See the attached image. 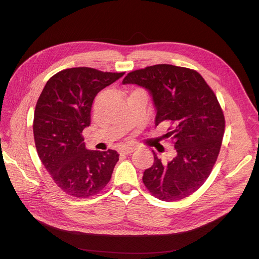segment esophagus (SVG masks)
Listing matches in <instances>:
<instances>
[{
  "mask_svg": "<svg viewBox=\"0 0 259 259\" xmlns=\"http://www.w3.org/2000/svg\"><path fill=\"white\" fill-rule=\"evenodd\" d=\"M134 147H131V146H126V147H122L119 149V153L120 154H129L131 152L134 151Z\"/></svg>",
  "mask_w": 259,
  "mask_h": 259,
  "instance_id": "obj_1",
  "label": "esophagus"
}]
</instances>
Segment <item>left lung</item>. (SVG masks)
<instances>
[{
  "mask_svg": "<svg viewBox=\"0 0 259 259\" xmlns=\"http://www.w3.org/2000/svg\"><path fill=\"white\" fill-rule=\"evenodd\" d=\"M122 83L150 91L156 126L170 124L165 138L176 155L162 162L152 151L154 162L143 176L148 191L165 201L193 194L211 174L225 133V115L214 91L196 70L168 64L131 71Z\"/></svg>",
  "mask_w": 259,
  "mask_h": 259,
  "instance_id": "left-lung-1",
  "label": "left lung"
}]
</instances>
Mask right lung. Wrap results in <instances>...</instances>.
<instances>
[{
  "mask_svg": "<svg viewBox=\"0 0 259 259\" xmlns=\"http://www.w3.org/2000/svg\"><path fill=\"white\" fill-rule=\"evenodd\" d=\"M125 72L89 67L68 68L51 76L37 100L33 137L37 155L51 179L66 194L88 198L111 179L118 154L87 150L81 135L91 122L93 100Z\"/></svg>",
  "mask_w": 259,
  "mask_h": 259,
  "instance_id": "add662e5",
  "label": "right lung"
}]
</instances>
